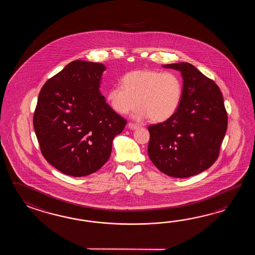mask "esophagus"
<instances>
[{"label":"esophagus","instance_id":"esophagus-1","mask_svg":"<svg viewBox=\"0 0 255 255\" xmlns=\"http://www.w3.org/2000/svg\"><path fill=\"white\" fill-rule=\"evenodd\" d=\"M128 128L131 130H135L136 128H138L139 127L137 125H135V124H133V123H128Z\"/></svg>","mask_w":255,"mask_h":255}]
</instances>
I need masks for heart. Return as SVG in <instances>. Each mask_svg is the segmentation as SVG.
I'll return each instance as SVG.
<instances>
[{
	"label": "heart",
	"instance_id": "1",
	"mask_svg": "<svg viewBox=\"0 0 255 255\" xmlns=\"http://www.w3.org/2000/svg\"><path fill=\"white\" fill-rule=\"evenodd\" d=\"M123 86L116 85L106 95L110 108L126 115L137 106L133 118H149L163 122L173 116L182 99L183 85L176 73L143 69L131 71L122 79Z\"/></svg>",
	"mask_w": 255,
	"mask_h": 255
}]
</instances>
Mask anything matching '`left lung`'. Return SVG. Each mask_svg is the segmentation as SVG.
<instances>
[{"mask_svg":"<svg viewBox=\"0 0 255 255\" xmlns=\"http://www.w3.org/2000/svg\"><path fill=\"white\" fill-rule=\"evenodd\" d=\"M179 71L183 94L179 109L168 120L148 127V157L161 172L189 178L216 161L227 130V113L222 92L194 65H163Z\"/></svg>","mask_w":255,"mask_h":255,"instance_id":"left-lung-1","label":"left lung"}]
</instances>
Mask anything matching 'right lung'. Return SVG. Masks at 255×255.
I'll list each match as a JSON object with an SVG mask.
<instances>
[{
    "label": "right lung",
    "instance_id": "add662e5",
    "mask_svg": "<svg viewBox=\"0 0 255 255\" xmlns=\"http://www.w3.org/2000/svg\"><path fill=\"white\" fill-rule=\"evenodd\" d=\"M106 69L100 63L73 61L39 94L33 128L41 151L65 175L84 177L98 171L127 124L99 90Z\"/></svg>",
    "mask_w": 255,
    "mask_h": 255
}]
</instances>
